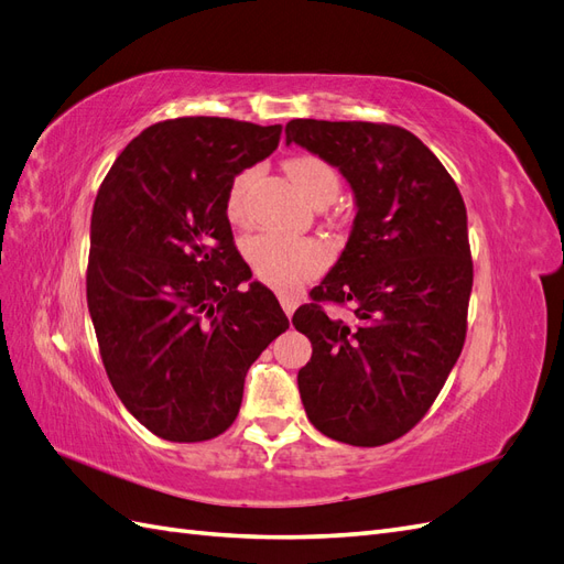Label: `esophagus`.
I'll return each instance as SVG.
<instances>
[{
	"label": "esophagus",
	"instance_id": "obj_1",
	"mask_svg": "<svg viewBox=\"0 0 564 564\" xmlns=\"http://www.w3.org/2000/svg\"><path fill=\"white\" fill-rule=\"evenodd\" d=\"M280 303H282V311L286 315H294L296 305H299V296H294V294H280Z\"/></svg>",
	"mask_w": 564,
	"mask_h": 564
}]
</instances>
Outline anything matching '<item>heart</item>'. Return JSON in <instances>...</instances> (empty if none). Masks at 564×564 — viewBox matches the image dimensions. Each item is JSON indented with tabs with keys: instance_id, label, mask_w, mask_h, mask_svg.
Wrapping results in <instances>:
<instances>
[{
	"instance_id": "b5f03b06",
	"label": "heart",
	"mask_w": 564,
	"mask_h": 564,
	"mask_svg": "<svg viewBox=\"0 0 564 564\" xmlns=\"http://www.w3.org/2000/svg\"><path fill=\"white\" fill-rule=\"evenodd\" d=\"M284 169L299 193L311 204L332 202L338 195V174L329 162L317 155H296L284 162ZM253 181V172L237 174L230 183L226 209L230 220L242 224L247 218V193ZM249 263L256 278L278 292H292L299 284L313 280L327 265L329 256L315 240H299L282 232H263L253 237L247 247Z\"/></svg>"
}]
</instances>
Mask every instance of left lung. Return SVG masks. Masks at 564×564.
Returning <instances> with one entry per match:
<instances>
[{
    "instance_id": "1",
    "label": "left lung",
    "mask_w": 564,
    "mask_h": 564,
    "mask_svg": "<svg viewBox=\"0 0 564 564\" xmlns=\"http://www.w3.org/2000/svg\"><path fill=\"white\" fill-rule=\"evenodd\" d=\"M284 133L344 174L357 207L344 253L292 319L313 344L299 371L305 414L346 445H388L425 416L464 348L466 204L402 127L292 119ZM324 300L350 302L354 322L332 321Z\"/></svg>"
}]
</instances>
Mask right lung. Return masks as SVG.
<instances>
[{
    "instance_id": "obj_1",
    "label": "right lung",
    "mask_w": 564,
    "mask_h": 564,
    "mask_svg": "<svg viewBox=\"0 0 564 564\" xmlns=\"http://www.w3.org/2000/svg\"><path fill=\"white\" fill-rule=\"evenodd\" d=\"M282 127L176 117L122 150L94 202L87 303L117 398L150 433L202 442L228 431L245 377L289 329L232 242V178ZM247 281L250 286L241 289Z\"/></svg>"
}]
</instances>
